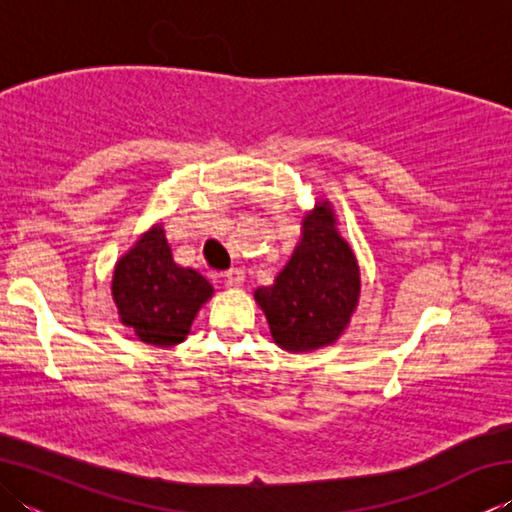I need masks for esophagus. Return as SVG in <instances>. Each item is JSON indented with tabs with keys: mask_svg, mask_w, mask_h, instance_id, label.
Segmentation results:
<instances>
[{
	"mask_svg": "<svg viewBox=\"0 0 512 512\" xmlns=\"http://www.w3.org/2000/svg\"><path fill=\"white\" fill-rule=\"evenodd\" d=\"M223 277L228 287H241V284H244V271H241V268H230V271L223 273Z\"/></svg>",
	"mask_w": 512,
	"mask_h": 512,
	"instance_id": "1",
	"label": "esophagus"
}]
</instances>
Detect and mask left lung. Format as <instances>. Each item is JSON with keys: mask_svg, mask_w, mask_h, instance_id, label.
<instances>
[{"mask_svg": "<svg viewBox=\"0 0 512 512\" xmlns=\"http://www.w3.org/2000/svg\"><path fill=\"white\" fill-rule=\"evenodd\" d=\"M361 291L359 264L339 235L329 201L302 219V235L271 287L255 291L273 341L287 352H309L339 341Z\"/></svg>", "mask_w": 512, "mask_h": 512, "instance_id": "obj_1", "label": "left lung"}]
</instances>
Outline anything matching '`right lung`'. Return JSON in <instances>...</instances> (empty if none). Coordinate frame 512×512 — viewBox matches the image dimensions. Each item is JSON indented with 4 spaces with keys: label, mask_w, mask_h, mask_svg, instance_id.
<instances>
[{
    "label": "right lung",
    "mask_w": 512,
    "mask_h": 512,
    "mask_svg": "<svg viewBox=\"0 0 512 512\" xmlns=\"http://www.w3.org/2000/svg\"><path fill=\"white\" fill-rule=\"evenodd\" d=\"M212 293V284L201 273L173 262L162 223L135 241L112 275V300L121 325L131 327L142 343L158 348L185 341L198 309Z\"/></svg>",
    "instance_id": "1"
}]
</instances>
